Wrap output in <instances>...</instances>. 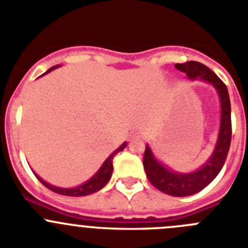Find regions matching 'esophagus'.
<instances>
[{"label":"esophagus","mask_w":248,"mask_h":248,"mask_svg":"<svg viewBox=\"0 0 248 248\" xmlns=\"http://www.w3.org/2000/svg\"><path fill=\"white\" fill-rule=\"evenodd\" d=\"M138 135H139V133H137V131H135V133H133V134H131V138L134 139V138H137Z\"/></svg>","instance_id":"esophagus-1"}]
</instances>
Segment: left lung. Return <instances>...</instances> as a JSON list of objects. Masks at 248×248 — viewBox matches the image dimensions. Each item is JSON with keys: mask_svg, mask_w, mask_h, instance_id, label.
Returning <instances> with one entry per match:
<instances>
[{"mask_svg": "<svg viewBox=\"0 0 248 248\" xmlns=\"http://www.w3.org/2000/svg\"><path fill=\"white\" fill-rule=\"evenodd\" d=\"M175 67L179 71L186 73L190 79L205 80L214 85L217 91L221 102V123L217 143L215 145L214 153L210 159L196 171L187 172V174L172 171L157 161L149 145L145 146L143 164L146 177L151 185L155 186L164 194L176 196V198H184V196H190L205 189L206 186L217 176L226 161L232 135L231 104H230L227 87L209 67L195 61L177 63Z\"/></svg>", "mask_w": 248, "mask_h": 248, "instance_id": "left-lung-1", "label": "left lung"}]
</instances>
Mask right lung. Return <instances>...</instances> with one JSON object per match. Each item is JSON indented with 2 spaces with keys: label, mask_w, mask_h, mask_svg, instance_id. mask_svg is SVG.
<instances>
[{
  "label": "right lung",
  "mask_w": 248,
  "mask_h": 248,
  "mask_svg": "<svg viewBox=\"0 0 248 248\" xmlns=\"http://www.w3.org/2000/svg\"><path fill=\"white\" fill-rule=\"evenodd\" d=\"M57 67H59V65H54V67L49 68V69H48L45 74L49 73L50 71L56 69ZM125 146H126V143H123L122 145L117 149V150L114 151L113 154H110V156H109L108 159L105 160L104 163H103V165L100 166V169L98 170L97 172H95V175H94L93 177H91V179H89L87 183L82 184V185H79V186H76V187H71V189L57 187V186H53V185H50V184L46 183V181L43 180V179H41V177H39L37 174H34V175H36L37 179H38V180L41 181V183H42L43 185L47 187V189H49L50 191L56 192V194L64 195V196H87V195H91V194H93V192L99 191V190L103 189V187L107 185V183L110 180L111 172H113L114 156H115V155H117L119 151H122L123 149L125 148Z\"/></svg>",
  "instance_id": "add662e5"
}]
</instances>
